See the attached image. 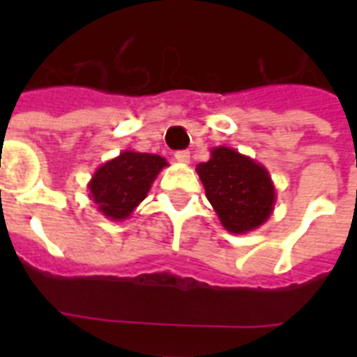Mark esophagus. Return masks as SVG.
Returning a JSON list of instances; mask_svg holds the SVG:
<instances>
[{"label":"esophagus","mask_w":357,"mask_h":357,"mask_svg":"<svg viewBox=\"0 0 357 357\" xmlns=\"http://www.w3.org/2000/svg\"><path fill=\"white\" fill-rule=\"evenodd\" d=\"M174 159L178 162H181V165H187V162L190 161V151L187 150H181V151H176V155H174Z\"/></svg>","instance_id":"1"}]
</instances>
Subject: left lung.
<instances>
[{"instance_id":"8db88e82","label":"left lung","mask_w":357,"mask_h":357,"mask_svg":"<svg viewBox=\"0 0 357 357\" xmlns=\"http://www.w3.org/2000/svg\"><path fill=\"white\" fill-rule=\"evenodd\" d=\"M206 196L229 234L254 231L271 218L276 187L261 162L228 146L211 150L209 161L196 167Z\"/></svg>"}]
</instances>
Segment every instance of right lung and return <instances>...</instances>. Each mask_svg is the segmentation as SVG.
<instances>
[{"mask_svg":"<svg viewBox=\"0 0 357 357\" xmlns=\"http://www.w3.org/2000/svg\"><path fill=\"white\" fill-rule=\"evenodd\" d=\"M165 167H168L167 159L155 153L120 151V155L105 161L92 174L86 185L89 198L103 217L122 222L148 196L151 183Z\"/></svg>","mask_w":357,"mask_h":357,"instance_id":"1","label":"right lung"}]
</instances>
